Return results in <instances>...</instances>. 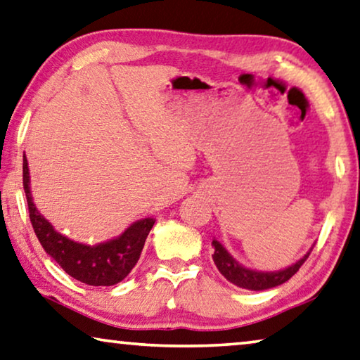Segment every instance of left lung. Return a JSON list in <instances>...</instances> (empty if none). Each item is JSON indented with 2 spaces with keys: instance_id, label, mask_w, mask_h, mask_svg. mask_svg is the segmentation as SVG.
I'll return each mask as SVG.
<instances>
[{
  "instance_id": "left-lung-1",
  "label": "left lung",
  "mask_w": 360,
  "mask_h": 360,
  "mask_svg": "<svg viewBox=\"0 0 360 360\" xmlns=\"http://www.w3.org/2000/svg\"><path fill=\"white\" fill-rule=\"evenodd\" d=\"M212 247H214L212 259H214V264L217 266L219 273H221L227 281H231L232 284L248 290H266L271 288H276V285L284 284L285 281H289L297 271H299V268L305 263V259L309 258V255L311 252L310 248L299 262H295L294 264H290V266L284 269L257 271L245 268L243 264L238 263L237 259L216 240V238L212 240Z\"/></svg>"
}]
</instances>
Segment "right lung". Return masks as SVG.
Wrapping results in <instances>:
<instances>
[{"label": "right lung", "mask_w": 360, "mask_h": 360, "mask_svg": "<svg viewBox=\"0 0 360 360\" xmlns=\"http://www.w3.org/2000/svg\"><path fill=\"white\" fill-rule=\"evenodd\" d=\"M22 184L27 198L29 217L34 232L46 253L63 268L71 278L89 285H113L123 281L138 263L148 233L155 219L146 217L131 224L122 236L112 240L86 245L68 238L40 214L30 193L29 164L24 154Z\"/></svg>", "instance_id": "add662e5"}]
</instances>
